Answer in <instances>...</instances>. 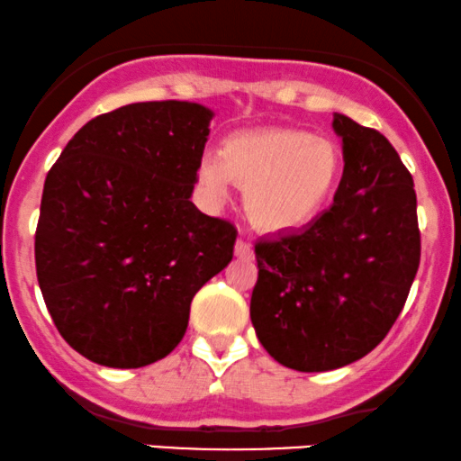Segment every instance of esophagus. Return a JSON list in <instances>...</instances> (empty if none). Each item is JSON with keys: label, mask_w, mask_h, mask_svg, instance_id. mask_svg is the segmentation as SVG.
Wrapping results in <instances>:
<instances>
[{"label": "esophagus", "mask_w": 461, "mask_h": 461, "mask_svg": "<svg viewBox=\"0 0 461 461\" xmlns=\"http://www.w3.org/2000/svg\"><path fill=\"white\" fill-rule=\"evenodd\" d=\"M235 254L240 258H243V260H249V258H254V248L249 246V243L246 241V240H237V243H235Z\"/></svg>", "instance_id": "34e87169"}]
</instances>
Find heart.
<instances>
[{
  "label": "heart",
  "mask_w": 461,
  "mask_h": 461,
  "mask_svg": "<svg viewBox=\"0 0 461 461\" xmlns=\"http://www.w3.org/2000/svg\"><path fill=\"white\" fill-rule=\"evenodd\" d=\"M342 179V151L325 136L301 128H258L230 136L221 158L204 153L198 181L224 196L230 181L246 187L243 207L260 232L308 226L331 201Z\"/></svg>",
  "instance_id": "b5f03b06"
}]
</instances>
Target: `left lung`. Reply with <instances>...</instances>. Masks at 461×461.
Returning <instances> with one entry per match:
<instances>
[{
	"instance_id": "8db88e82",
	"label": "left lung",
	"mask_w": 461,
	"mask_h": 461,
	"mask_svg": "<svg viewBox=\"0 0 461 461\" xmlns=\"http://www.w3.org/2000/svg\"><path fill=\"white\" fill-rule=\"evenodd\" d=\"M344 173L331 207L254 243L249 318L265 350L299 372L366 357L404 308L421 260L412 175L378 130L333 117Z\"/></svg>"
}]
</instances>
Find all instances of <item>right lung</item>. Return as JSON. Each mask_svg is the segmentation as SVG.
<instances>
[{
    "instance_id": "1",
    "label": "right lung",
    "mask_w": 461,
    "mask_h": 461,
    "mask_svg": "<svg viewBox=\"0 0 461 461\" xmlns=\"http://www.w3.org/2000/svg\"><path fill=\"white\" fill-rule=\"evenodd\" d=\"M213 113L136 102L94 117L44 181L36 274L57 331L106 367L181 342L190 303L230 263L237 229L190 201Z\"/></svg>"
}]
</instances>
